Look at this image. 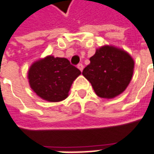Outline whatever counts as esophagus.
<instances>
[{"mask_svg": "<svg viewBox=\"0 0 154 154\" xmlns=\"http://www.w3.org/2000/svg\"><path fill=\"white\" fill-rule=\"evenodd\" d=\"M77 68H78L81 72H82V70H83V65H82V64H78V65H77Z\"/></svg>", "mask_w": 154, "mask_h": 154, "instance_id": "1", "label": "esophagus"}]
</instances>
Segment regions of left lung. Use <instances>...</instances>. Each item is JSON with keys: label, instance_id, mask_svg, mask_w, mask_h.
Masks as SVG:
<instances>
[{"label": "left lung", "instance_id": "8db88e82", "mask_svg": "<svg viewBox=\"0 0 154 154\" xmlns=\"http://www.w3.org/2000/svg\"><path fill=\"white\" fill-rule=\"evenodd\" d=\"M82 75L100 98L112 99L122 94L131 81L134 60L120 48L106 45L98 48Z\"/></svg>", "mask_w": 154, "mask_h": 154}]
</instances>
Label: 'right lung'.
Listing matches in <instances>:
<instances>
[{
  "mask_svg": "<svg viewBox=\"0 0 154 154\" xmlns=\"http://www.w3.org/2000/svg\"><path fill=\"white\" fill-rule=\"evenodd\" d=\"M81 74L66 58L47 56L29 67L28 79L30 88L42 99L61 101L68 96L73 81Z\"/></svg>",
  "mask_w": 154,
  "mask_h": 154,
  "instance_id": "right-lung-1",
  "label": "right lung"
}]
</instances>
